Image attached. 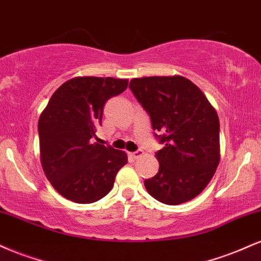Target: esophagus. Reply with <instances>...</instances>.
<instances>
[{
  "label": "esophagus",
  "instance_id": "esophagus-1",
  "mask_svg": "<svg viewBox=\"0 0 261 261\" xmlns=\"http://www.w3.org/2000/svg\"><path fill=\"white\" fill-rule=\"evenodd\" d=\"M142 154H143L142 149H137V151L130 152V153H128V155H130V157H133V158H140Z\"/></svg>",
  "mask_w": 261,
  "mask_h": 261
}]
</instances>
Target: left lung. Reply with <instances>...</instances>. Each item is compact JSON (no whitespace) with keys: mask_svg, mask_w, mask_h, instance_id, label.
<instances>
[{"mask_svg":"<svg viewBox=\"0 0 261 261\" xmlns=\"http://www.w3.org/2000/svg\"><path fill=\"white\" fill-rule=\"evenodd\" d=\"M135 98L147 112L160 169L146 179V190L158 201L179 205L199 195L220 162V120L199 87L181 76L130 81Z\"/></svg>","mask_w":261,"mask_h":261,"instance_id":"obj_1","label":"left lung"}]
</instances>
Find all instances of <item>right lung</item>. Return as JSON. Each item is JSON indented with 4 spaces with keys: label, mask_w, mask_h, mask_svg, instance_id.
<instances>
[{
    "label": "right lung",
    "mask_w": 261,
    "mask_h": 261,
    "mask_svg": "<svg viewBox=\"0 0 261 261\" xmlns=\"http://www.w3.org/2000/svg\"><path fill=\"white\" fill-rule=\"evenodd\" d=\"M127 83L113 77H76L56 89L41 113V166L66 199L98 201L112 190L116 174L127 163L125 152L94 142L107 100L121 94Z\"/></svg>",
    "instance_id": "1"
}]
</instances>
